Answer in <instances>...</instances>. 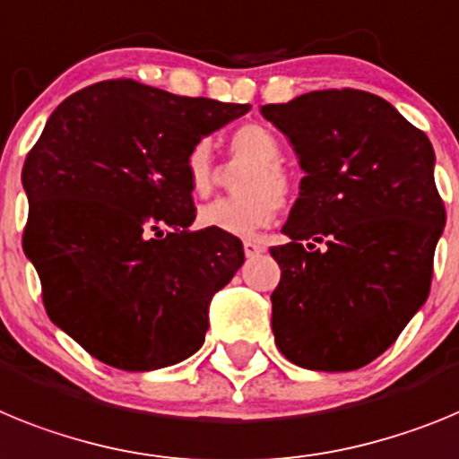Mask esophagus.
Returning a JSON list of instances; mask_svg holds the SVG:
<instances>
[{"instance_id":"34e87169","label":"esophagus","mask_w":459,"mask_h":459,"mask_svg":"<svg viewBox=\"0 0 459 459\" xmlns=\"http://www.w3.org/2000/svg\"><path fill=\"white\" fill-rule=\"evenodd\" d=\"M242 247H245V256L247 258H254V256H258V254L263 252V245H258V242H252V240H247Z\"/></svg>"}]
</instances>
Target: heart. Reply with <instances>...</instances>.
Listing matches in <instances>:
<instances>
[{
	"label": "heart",
	"instance_id": "heart-1",
	"mask_svg": "<svg viewBox=\"0 0 459 459\" xmlns=\"http://www.w3.org/2000/svg\"><path fill=\"white\" fill-rule=\"evenodd\" d=\"M235 161L249 163L238 178V194L233 198H219L198 210V224L233 238H254L277 217L279 201L290 191L289 173L281 166V147L268 129L245 125L233 131L229 141ZM189 189L196 196H207L214 186V166L210 143L201 141L191 147L185 161Z\"/></svg>",
	"mask_w": 459,
	"mask_h": 459
}]
</instances>
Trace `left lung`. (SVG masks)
Returning a JSON list of instances; mask_svg holds the SVG:
<instances>
[{
    "label": "left lung",
    "instance_id": "obj_1",
    "mask_svg": "<svg viewBox=\"0 0 459 459\" xmlns=\"http://www.w3.org/2000/svg\"><path fill=\"white\" fill-rule=\"evenodd\" d=\"M305 178L270 249L279 351L305 369L365 368L425 305L446 210L434 150L385 99L321 90L261 106Z\"/></svg>",
    "mask_w": 459,
    "mask_h": 459
}]
</instances>
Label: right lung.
<instances>
[{
    "instance_id": "1",
    "label": "right lung",
    "mask_w": 459,
    "mask_h": 459,
    "mask_svg": "<svg viewBox=\"0 0 459 459\" xmlns=\"http://www.w3.org/2000/svg\"><path fill=\"white\" fill-rule=\"evenodd\" d=\"M249 103L106 81L64 99L27 154L22 247L57 328L125 372L194 356L210 302L245 263L242 242L191 230L185 161Z\"/></svg>"
}]
</instances>
